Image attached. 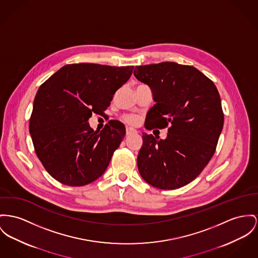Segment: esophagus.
Wrapping results in <instances>:
<instances>
[{"instance_id":"esophagus-1","label":"esophagus","mask_w":258,"mask_h":258,"mask_svg":"<svg viewBox=\"0 0 258 258\" xmlns=\"http://www.w3.org/2000/svg\"><path fill=\"white\" fill-rule=\"evenodd\" d=\"M137 131L135 130V129H133V128H130V127H127L126 128V135L128 136V135H131V134H133V133H136Z\"/></svg>"}]
</instances>
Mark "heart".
I'll return each mask as SVG.
<instances>
[{
    "instance_id": "1",
    "label": "heart",
    "mask_w": 258,
    "mask_h": 258,
    "mask_svg": "<svg viewBox=\"0 0 258 258\" xmlns=\"http://www.w3.org/2000/svg\"><path fill=\"white\" fill-rule=\"evenodd\" d=\"M124 120L126 121L127 123L129 124H132V125H135L139 122V118L135 115H125L124 116Z\"/></svg>"
}]
</instances>
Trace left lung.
<instances>
[{"mask_svg":"<svg viewBox=\"0 0 258 258\" xmlns=\"http://www.w3.org/2000/svg\"><path fill=\"white\" fill-rule=\"evenodd\" d=\"M135 69V77L150 86L155 102L145 128L168 127L165 140L143 133L138 169L155 188H181L201 174L215 153L224 124L219 93L191 66L166 61Z\"/></svg>","mask_w":258,"mask_h":258,"instance_id":"left-lung-1","label":"left lung"}]
</instances>
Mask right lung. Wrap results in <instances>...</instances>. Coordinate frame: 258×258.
Instances as JSON below:
<instances>
[{"label": "right lung", "instance_id": "1", "mask_svg": "<svg viewBox=\"0 0 258 258\" xmlns=\"http://www.w3.org/2000/svg\"><path fill=\"white\" fill-rule=\"evenodd\" d=\"M134 67L72 63L62 67L37 92L29 120L35 153L48 173L71 187L101 177L125 136V126L109 120L101 132L88 119L104 114Z\"/></svg>", "mask_w": 258, "mask_h": 258}]
</instances>
